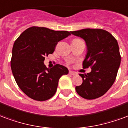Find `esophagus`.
Returning <instances> with one entry per match:
<instances>
[{
    "instance_id": "obj_1",
    "label": "esophagus",
    "mask_w": 128,
    "mask_h": 128,
    "mask_svg": "<svg viewBox=\"0 0 128 128\" xmlns=\"http://www.w3.org/2000/svg\"><path fill=\"white\" fill-rule=\"evenodd\" d=\"M69 74H70V75H72V76L77 75V73H76V72H72V71H70Z\"/></svg>"
}]
</instances>
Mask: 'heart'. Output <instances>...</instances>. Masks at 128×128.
Returning a JSON list of instances; mask_svg holds the SVG:
<instances>
[{"label":"heart","mask_w":128,"mask_h":128,"mask_svg":"<svg viewBox=\"0 0 128 128\" xmlns=\"http://www.w3.org/2000/svg\"><path fill=\"white\" fill-rule=\"evenodd\" d=\"M75 40H76V39H75Z\"/></svg>","instance_id":"obj_1"}]
</instances>
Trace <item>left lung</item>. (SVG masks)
Listing matches in <instances>:
<instances>
[{"mask_svg":"<svg viewBox=\"0 0 128 128\" xmlns=\"http://www.w3.org/2000/svg\"><path fill=\"white\" fill-rule=\"evenodd\" d=\"M71 33L85 40L87 54L82 66L91 68L90 73L80 74L82 83L76 86V91L86 100L98 98L108 91L116 79L121 63L117 41L101 28H84Z\"/></svg>","mask_w":128,"mask_h":128,"instance_id":"obj_1","label":"left lung"}]
</instances>
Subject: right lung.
<instances>
[{
  "label": "right lung",
  "instance_id": "add662e5",
  "mask_svg": "<svg viewBox=\"0 0 128 128\" xmlns=\"http://www.w3.org/2000/svg\"><path fill=\"white\" fill-rule=\"evenodd\" d=\"M70 34L67 30L32 26L15 41L11 59L12 73L20 88L30 98L37 101L51 98L56 91L59 78L68 74L65 66L56 64L48 69L44 60L54 52L58 42Z\"/></svg>",
  "mask_w": 128,
  "mask_h": 128
}]
</instances>
